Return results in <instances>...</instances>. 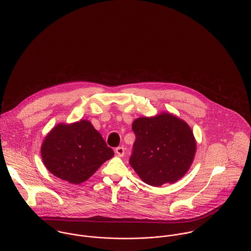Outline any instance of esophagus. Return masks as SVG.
<instances>
[{
  "label": "esophagus",
  "mask_w": 251,
  "mask_h": 251,
  "mask_svg": "<svg viewBox=\"0 0 251 251\" xmlns=\"http://www.w3.org/2000/svg\"><path fill=\"white\" fill-rule=\"evenodd\" d=\"M115 152H116V154H117L118 156L122 157V156L125 154V149H124L123 147H118V148H116Z\"/></svg>",
  "instance_id": "obj_1"
}]
</instances>
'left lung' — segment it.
Masks as SVG:
<instances>
[{
	"label": "left lung",
	"instance_id": "1",
	"mask_svg": "<svg viewBox=\"0 0 251 251\" xmlns=\"http://www.w3.org/2000/svg\"><path fill=\"white\" fill-rule=\"evenodd\" d=\"M136 135L130 164L148 185L160 187L180 180L190 169L197 142L187 122L169 112L134 120Z\"/></svg>",
	"mask_w": 251,
	"mask_h": 251
}]
</instances>
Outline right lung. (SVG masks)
Segmentation results:
<instances>
[{
    "mask_svg": "<svg viewBox=\"0 0 251 251\" xmlns=\"http://www.w3.org/2000/svg\"><path fill=\"white\" fill-rule=\"evenodd\" d=\"M46 168L70 184L87 181L114 152L89 120L59 123L46 136L41 147Z\"/></svg>",
    "mask_w": 251,
    "mask_h": 251,
    "instance_id": "add662e5",
    "label": "right lung"
}]
</instances>
